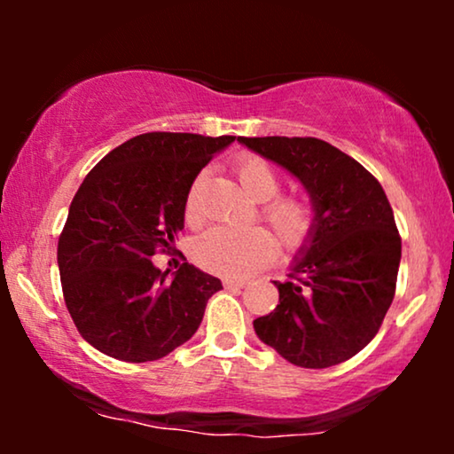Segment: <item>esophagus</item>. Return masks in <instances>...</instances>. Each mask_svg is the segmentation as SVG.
<instances>
[{"label": "esophagus", "mask_w": 454, "mask_h": 454, "mask_svg": "<svg viewBox=\"0 0 454 454\" xmlns=\"http://www.w3.org/2000/svg\"><path fill=\"white\" fill-rule=\"evenodd\" d=\"M223 285H225L227 289H244L246 287V281H241V278H231V277H225L223 278Z\"/></svg>", "instance_id": "esophagus-1"}]
</instances>
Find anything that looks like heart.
I'll list each match as a JSON object with an SVG mask.
<instances>
[{
	"mask_svg": "<svg viewBox=\"0 0 454 454\" xmlns=\"http://www.w3.org/2000/svg\"><path fill=\"white\" fill-rule=\"evenodd\" d=\"M239 184L254 200L262 204V216L275 229L278 241L285 247L300 246L308 238L314 225V208L309 202L294 196H278L281 177L272 169L269 160L256 154H241L233 165ZM204 177H196L192 184L185 216L190 223H198L202 216L200 192ZM277 254V241L264 227H213L202 233L194 244L196 262L210 272L225 277H247L254 270L269 264Z\"/></svg>",
	"mask_w": 454,
	"mask_h": 454,
	"instance_id": "obj_1",
	"label": "heart"
}]
</instances>
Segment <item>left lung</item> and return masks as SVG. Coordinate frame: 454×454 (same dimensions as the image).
Returning a JSON list of instances; mask_svg holds the SVG:
<instances>
[{"label": "left lung", "instance_id": "left-lung-1", "mask_svg": "<svg viewBox=\"0 0 454 454\" xmlns=\"http://www.w3.org/2000/svg\"><path fill=\"white\" fill-rule=\"evenodd\" d=\"M300 179L314 225L275 281L278 306L254 320L258 339L301 368H331L376 337L395 297L401 235L382 185L356 159L318 138H244Z\"/></svg>", "mask_w": 454, "mask_h": 454}]
</instances>
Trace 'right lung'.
Returning <instances> with one entry per match:
<instances>
[{"mask_svg": "<svg viewBox=\"0 0 454 454\" xmlns=\"http://www.w3.org/2000/svg\"><path fill=\"white\" fill-rule=\"evenodd\" d=\"M235 136L148 132L114 148L84 177L59 235L64 300L84 340L121 362H154L192 339L221 281L184 262H151L184 229L202 167Z\"/></svg>", "mask_w": 454, "mask_h": 454, "instance_id": "obj_1", "label": "right lung"}]
</instances>
